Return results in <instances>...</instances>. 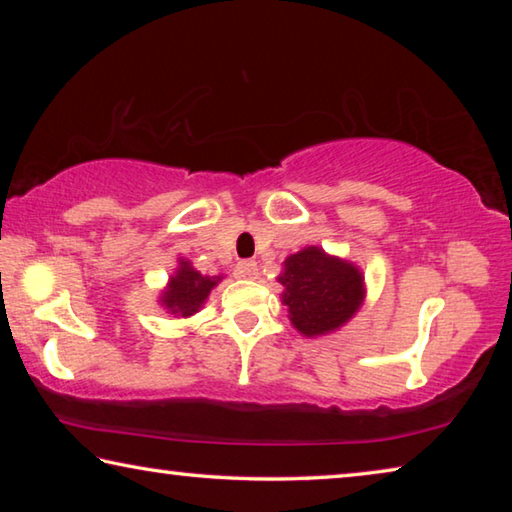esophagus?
<instances>
[{
    "label": "esophagus",
    "mask_w": 512,
    "mask_h": 512,
    "mask_svg": "<svg viewBox=\"0 0 512 512\" xmlns=\"http://www.w3.org/2000/svg\"><path fill=\"white\" fill-rule=\"evenodd\" d=\"M237 275L244 277V280H255V277H257V264L250 262V259H244V262L237 264Z\"/></svg>",
    "instance_id": "obj_1"
}]
</instances>
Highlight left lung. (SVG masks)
Instances as JSON below:
<instances>
[{"mask_svg":"<svg viewBox=\"0 0 512 512\" xmlns=\"http://www.w3.org/2000/svg\"><path fill=\"white\" fill-rule=\"evenodd\" d=\"M282 302L289 307L293 327L305 336L329 334L357 314L366 289L363 275L348 259L307 246L284 259Z\"/></svg>","mask_w":512,"mask_h":512,"instance_id":"8db88e82","label":"left lung"}]
</instances>
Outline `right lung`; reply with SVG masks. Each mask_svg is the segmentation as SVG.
<instances>
[{
	"label": "right lung",
	"instance_id": "right-lung-1",
	"mask_svg": "<svg viewBox=\"0 0 512 512\" xmlns=\"http://www.w3.org/2000/svg\"><path fill=\"white\" fill-rule=\"evenodd\" d=\"M219 282L221 275H201L192 264L180 259L176 273L169 277L167 289L162 291L160 305L173 316L189 318L203 307V302L210 296V291Z\"/></svg>",
	"mask_w": 512,
	"mask_h": 512
}]
</instances>
